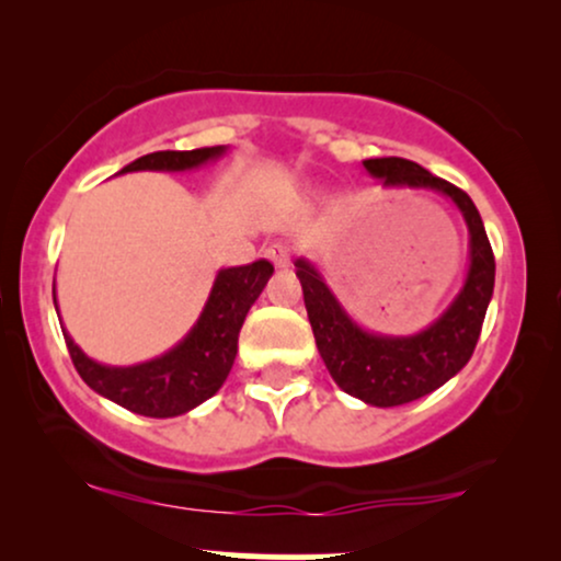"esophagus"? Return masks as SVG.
Here are the masks:
<instances>
[{
	"label": "esophagus",
	"mask_w": 561,
	"mask_h": 561,
	"mask_svg": "<svg viewBox=\"0 0 561 561\" xmlns=\"http://www.w3.org/2000/svg\"><path fill=\"white\" fill-rule=\"evenodd\" d=\"M266 259L272 261L276 268H287L289 266V248L285 242H272L266 248Z\"/></svg>",
	"instance_id": "1"
}]
</instances>
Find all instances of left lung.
<instances>
[{"label": "left lung", "mask_w": 561, "mask_h": 561, "mask_svg": "<svg viewBox=\"0 0 561 561\" xmlns=\"http://www.w3.org/2000/svg\"><path fill=\"white\" fill-rule=\"evenodd\" d=\"M364 169L369 176L382 179L385 190L409 186L440 192L461 210L469 229L465 287L427 330L416 334H377L358 327L327 287L319 268L306 259L295 261L317 347L337 388L369 405L390 409L427 396L465 369L493 298L495 261L478 208L459 186L405 158H371L364 160Z\"/></svg>", "instance_id": "8db88e82"}]
</instances>
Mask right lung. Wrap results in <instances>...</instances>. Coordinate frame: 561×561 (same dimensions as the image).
<instances>
[{
	"mask_svg": "<svg viewBox=\"0 0 561 561\" xmlns=\"http://www.w3.org/2000/svg\"><path fill=\"white\" fill-rule=\"evenodd\" d=\"M227 147H199V150H163L141 156L128 163V171H192L210 160L221 158ZM274 266L268 261H255L248 266L221 268L216 274L214 289L205 300L203 313L190 332L163 356L134 366H107L89 358L62 327L70 358L83 382L107 401L124 405L134 414L169 420L192 411L195 405L216 396L224 379L229 377L237 356V337L248 317L250 306L259 300ZM53 298L57 302L55 287ZM57 308V306H55Z\"/></svg>",
	"mask_w": 561,
	"mask_h": 561,
	"instance_id": "add662e5",
	"label": "right lung"
}]
</instances>
